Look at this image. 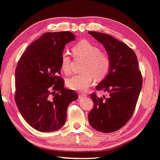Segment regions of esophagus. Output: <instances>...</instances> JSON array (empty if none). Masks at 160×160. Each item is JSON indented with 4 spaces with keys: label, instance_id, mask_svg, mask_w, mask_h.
<instances>
[{
    "label": "esophagus",
    "instance_id": "1",
    "mask_svg": "<svg viewBox=\"0 0 160 160\" xmlns=\"http://www.w3.org/2000/svg\"><path fill=\"white\" fill-rule=\"evenodd\" d=\"M78 96H79V98H84V97H85L87 96V94H86V93H79Z\"/></svg>",
    "mask_w": 160,
    "mask_h": 160
}]
</instances>
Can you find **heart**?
<instances>
[{
	"mask_svg": "<svg viewBox=\"0 0 160 160\" xmlns=\"http://www.w3.org/2000/svg\"><path fill=\"white\" fill-rule=\"evenodd\" d=\"M72 54L77 59H84L82 70L84 73L73 76L67 80L68 88L76 91L87 89L93 79L101 81L108 76L111 68V58L108 52L101 51L98 46L88 40H82L72 47ZM72 58L68 52L61 56V68L66 75L72 72Z\"/></svg>",
	"mask_w": 160,
	"mask_h": 160,
	"instance_id": "heart-1",
	"label": "heart"
}]
</instances>
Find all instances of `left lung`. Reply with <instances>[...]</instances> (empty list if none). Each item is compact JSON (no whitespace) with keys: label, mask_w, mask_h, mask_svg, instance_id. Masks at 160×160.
<instances>
[{"label":"left lung","mask_w":160,"mask_h":160,"mask_svg":"<svg viewBox=\"0 0 160 160\" xmlns=\"http://www.w3.org/2000/svg\"><path fill=\"white\" fill-rule=\"evenodd\" d=\"M89 34L104 46L112 62L109 73L96 88L107 93L108 97L91 94L93 108L88 115L89 122L99 132H115L132 117L142 88V73L135 52L126 43L108 34L92 31Z\"/></svg>","instance_id":"1"}]
</instances>
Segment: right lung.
I'll use <instances>...</instances> for the list:
<instances>
[{
	"mask_svg": "<svg viewBox=\"0 0 160 160\" xmlns=\"http://www.w3.org/2000/svg\"><path fill=\"white\" fill-rule=\"evenodd\" d=\"M76 39L68 31L46 32L28 47L15 71V102L27 123L40 132L64 126L68 105L78 98L59 76L64 46Z\"/></svg>",
	"mask_w": 160,
	"mask_h": 160,
	"instance_id": "obj_1",
	"label": "right lung"
}]
</instances>
